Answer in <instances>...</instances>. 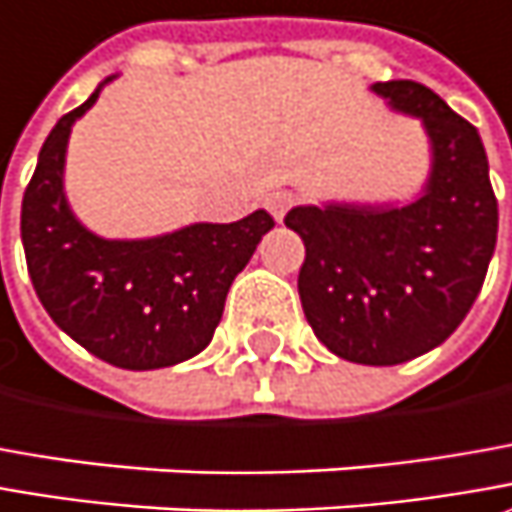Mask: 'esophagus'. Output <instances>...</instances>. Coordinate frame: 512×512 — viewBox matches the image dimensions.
Returning <instances> with one entry per match:
<instances>
[{"mask_svg":"<svg viewBox=\"0 0 512 512\" xmlns=\"http://www.w3.org/2000/svg\"><path fill=\"white\" fill-rule=\"evenodd\" d=\"M294 203L289 192H272L269 198H266V209L272 212L274 221H283V215L289 212V206Z\"/></svg>","mask_w":512,"mask_h":512,"instance_id":"1","label":"esophagus"}]
</instances>
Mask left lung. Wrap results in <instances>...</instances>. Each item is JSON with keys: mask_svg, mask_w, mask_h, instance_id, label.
Masks as SVG:
<instances>
[{"mask_svg": "<svg viewBox=\"0 0 512 512\" xmlns=\"http://www.w3.org/2000/svg\"><path fill=\"white\" fill-rule=\"evenodd\" d=\"M422 121L431 175L408 203L294 206L306 243L297 277L317 340L360 365H399L442 345L479 297L496 249L499 206L476 127L419 81L371 87Z\"/></svg>", "mask_w": 512, "mask_h": 512, "instance_id": "8db88e82", "label": "left lung"}]
</instances>
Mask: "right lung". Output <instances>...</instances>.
<instances>
[{
  "label": "right lung",
  "mask_w": 512,
  "mask_h": 512,
  "mask_svg": "<svg viewBox=\"0 0 512 512\" xmlns=\"http://www.w3.org/2000/svg\"><path fill=\"white\" fill-rule=\"evenodd\" d=\"M96 93L50 130L22 198L27 272L53 323L98 360L127 371L167 368L201 354L221 323L232 280L274 226L266 209L235 223H192L144 240H107L64 195L70 130Z\"/></svg>",
  "instance_id": "right-lung-1"
}]
</instances>
